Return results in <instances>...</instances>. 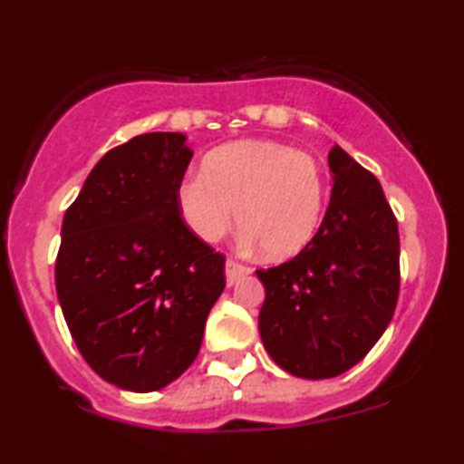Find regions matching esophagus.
Segmentation results:
<instances>
[{
	"label": "esophagus",
	"mask_w": 464,
	"mask_h": 464,
	"mask_svg": "<svg viewBox=\"0 0 464 464\" xmlns=\"http://www.w3.org/2000/svg\"><path fill=\"white\" fill-rule=\"evenodd\" d=\"M225 270H227V284H228V285L237 284V281L242 279L244 275H248V273H250L248 266L239 264V262H236V259H227Z\"/></svg>",
	"instance_id": "esophagus-1"
}]
</instances>
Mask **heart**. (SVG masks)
Instances as JSON below:
<instances>
[{
  "label": "heart",
  "instance_id": "heart-1",
  "mask_svg": "<svg viewBox=\"0 0 464 464\" xmlns=\"http://www.w3.org/2000/svg\"><path fill=\"white\" fill-rule=\"evenodd\" d=\"M177 207L200 242H218L237 220L244 242L259 244L270 259H287L321 227L324 174L312 154L285 143L236 141L207 154L202 174L180 180Z\"/></svg>",
  "mask_w": 464,
  "mask_h": 464
}]
</instances>
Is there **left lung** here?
<instances>
[{"instance_id": "1", "label": "left lung", "mask_w": 464, "mask_h": 464, "mask_svg": "<svg viewBox=\"0 0 464 464\" xmlns=\"http://www.w3.org/2000/svg\"><path fill=\"white\" fill-rule=\"evenodd\" d=\"M329 169L332 198L316 236L290 262L257 270L264 347L303 380L358 364L386 332L399 296L397 218L380 180L340 146Z\"/></svg>"}]
</instances>
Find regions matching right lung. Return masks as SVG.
<instances>
[{"instance_id": "obj_1", "label": "right lung", "mask_w": 464, "mask_h": 464, "mask_svg": "<svg viewBox=\"0 0 464 464\" xmlns=\"http://www.w3.org/2000/svg\"><path fill=\"white\" fill-rule=\"evenodd\" d=\"M185 140L146 132L109 150L63 218V316L87 364L124 391H159L189 369L227 284L225 255L179 214Z\"/></svg>"}]
</instances>
